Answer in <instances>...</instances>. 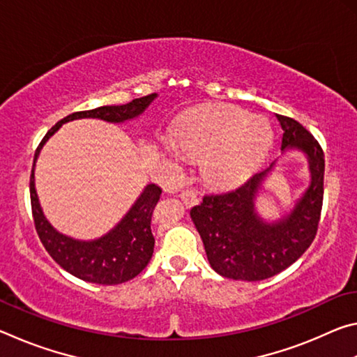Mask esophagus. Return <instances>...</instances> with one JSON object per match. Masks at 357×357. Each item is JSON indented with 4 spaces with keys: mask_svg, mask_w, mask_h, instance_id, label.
<instances>
[{
    "mask_svg": "<svg viewBox=\"0 0 357 357\" xmlns=\"http://www.w3.org/2000/svg\"><path fill=\"white\" fill-rule=\"evenodd\" d=\"M179 197L187 208H192V206H195V204H198V197H197L195 190H184V192H181Z\"/></svg>",
    "mask_w": 357,
    "mask_h": 357,
    "instance_id": "1",
    "label": "esophagus"
}]
</instances>
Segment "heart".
<instances>
[{
	"label": "heart",
	"instance_id": "heart-1",
	"mask_svg": "<svg viewBox=\"0 0 357 357\" xmlns=\"http://www.w3.org/2000/svg\"><path fill=\"white\" fill-rule=\"evenodd\" d=\"M273 142L268 121L234 107H208L181 121L173 143L189 157H203L202 174L214 185L238 184L257 170ZM172 157L176 151L168 148Z\"/></svg>",
	"mask_w": 357,
	"mask_h": 357
}]
</instances>
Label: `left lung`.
Returning <instances> with one entry per match:
<instances>
[{"instance_id": "left-lung-1", "label": "left lung", "mask_w": 357, "mask_h": 357, "mask_svg": "<svg viewBox=\"0 0 357 357\" xmlns=\"http://www.w3.org/2000/svg\"><path fill=\"white\" fill-rule=\"evenodd\" d=\"M277 119L283 130L282 153L298 149L309 162L310 184L294 208L275 222H264L257 213L255 198L274 170V160L236 189L206 195L190 209L211 268L227 279H269L291 266L315 239L324 193V153L298 121L282 114Z\"/></svg>"}]
</instances>
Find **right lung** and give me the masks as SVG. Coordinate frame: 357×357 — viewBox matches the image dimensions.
<instances>
[{"label": "right lung", "instance_id": "right-lung-1", "mask_svg": "<svg viewBox=\"0 0 357 357\" xmlns=\"http://www.w3.org/2000/svg\"><path fill=\"white\" fill-rule=\"evenodd\" d=\"M155 98L157 94L154 93L140 99H134L126 105H105L94 108V110L72 113L53 126L36 149L31 178H29V193H31L36 231H38L40 243L44 244L50 257L64 271L84 282L99 283V285H118V283L134 279L146 268L154 252L151 217H153L154 206L159 202L162 189L155 184H148L144 187L140 197L128 211V214L104 236L93 241L74 239L53 228L44 215L34 184L36 160H38L40 149L44 148L48 138L55 134L64 123L82 118H98L114 124L126 123V121L140 116Z\"/></svg>", "mask_w": 357, "mask_h": 357}]
</instances>
